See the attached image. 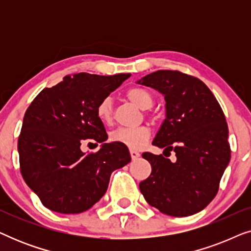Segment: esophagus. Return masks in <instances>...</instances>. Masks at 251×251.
Listing matches in <instances>:
<instances>
[{
    "mask_svg": "<svg viewBox=\"0 0 251 251\" xmlns=\"http://www.w3.org/2000/svg\"><path fill=\"white\" fill-rule=\"evenodd\" d=\"M130 155H131V159L132 160H136V159H138L140 154H139V152H137V151L130 150Z\"/></svg>",
    "mask_w": 251,
    "mask_h": 251,
    "instance_id": "obj_1",
    "label": "esophagus"
}]
</instances>
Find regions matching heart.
I'll return each instance as SVG.
<instances>
[{"label":"heart","instance_id":"1","mask_svg":"<svg viewBox=\"0 0 251 251\" xmlns=\"http://www.w3.org/2000/svg\"><path fill=\"white\" fill-rule=\"evenodd\" d=\"M126 97L136 106L142 109H149L153 105V96L149 90L142 87H132L126 91ZM113 105L112 99L106 97L97 106V114L102 122H109L112 120ZM150 138V131L145 126L136 128H119L111 133L113 142L120 143L129 149L138 150Z\"/></svg>","mask_w":251,"mask_h":251}]
</instances>
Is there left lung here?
I'll use <instances>...</instances> for the list:
<instances>
[{
	"label": "left lung",
	"instance_id": "1",
	"mask_svg": "<svg viewBox=\"0 0 251 251\" xmlns=\"http://www.w3.org/2000/svg\"><path fill=\"white\" fill-rule=\"evenodd\" d=\"M137 83L164 96L166 119L153 145L171 151V162L162 154L143 153L152 173L140 181L145 200L162 214L185 217L203 210L218 192L231 159L228 128L217 99L199 78L178 71H156Z\"/></svg>",
	"mask_w": 251,
	"mask_h": 251
}]
</instances>
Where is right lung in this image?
I'll return each mask as SVG.
<instances>
[{
	"instance_id": "add662e5",
	"label": "right lung",
	"mask_w": 251,
	"mask_h": 251,
	"mask_svg": "<svg viewBox=\"0 0 251 251\" xmlns=\"http://www.w3.org/2000/svg\"><path fill=\"white\" fill-rule=\"evenodd\" d=\"M128 77L68 75L43 89L27 108L18 139L20 171L44 207L60 214L88 210L106 193L113 171L131 161L128 147L106 143L97 114L99 102ZM83 139L101 143V149L82 152Z\"/></svg>"
}]
</instances>
